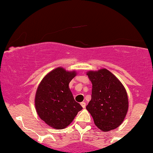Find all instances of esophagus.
Listing matches in <instances>:
<instances>
[{
	"label": "esophagus",
	"mask_w": 153,
	"mask_h": 153,
	"mask_svg": "<svg viewBox=\"0 0 153 153\" xmlns=\"http://www.w3.org/2000/svg\"><path fill=\"white\" fill-rule=\"evenodd\" d=\"M81 106H82L83 108H85V103L84 102H81Z\"/></svg>",
	"instance_id": "esophagus-1"
}]
</instances>
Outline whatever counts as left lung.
Listing matches in <instances>:
<instances>
[{
  "mask_svg": "<svg viewBox=\"0 0 153 153\" xmlns=\"http://www.w3.org/2000/svg\"><path fill=\"white\" fill-rule=\"evenodd\" d=\"M86 74L93 84L91 100L86 106L100 130L108 131L122 124L129 108L128 97L120 80L105 68Z\"/></svg>",
  "mask_w": 153,
  "mask_h": 153,
  "instance_id": "left-lung-1",
  "label": "left lung"
}]
</instances>
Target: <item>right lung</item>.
I'll return each mask as SVG.
<instances>
[{
	"label": "right lung",
	"instance_id": "1",
	"mask_svg": "<svg viewBox=\"0 0 153 153\" xmlns=\"http://www.w3.org/2000/svg\"><path fill=\"white\" fill-rule=\"evenodd\" d=\"M76 75L75 70L67 71L59 67L46 74L37 87L35 97L36 112L53 129L65 128L83 108L75 101L69 88Z\"/></svg>",
	"mask_w": 153,
	"mask_h": 153
}]
</instances>
